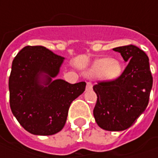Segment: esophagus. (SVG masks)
Listing matches in <instances>:
<instances>
[{"label":"esophagus","instance_id":"34e87169","mask_svg":"<svg viewBox=\"0 0 158 158\" xmlns=\"http://www.w3.org/2000/svg\"><path fill=\"white\" fill-rule=\"evenodd\" d=\"M92 88H93V85H92V83H91V82H87V83H86V86H85V90H86V91H90Z\"/></svg>","mask_w":158,"mask_h":158}]
</instances>
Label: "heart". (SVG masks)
Returning <instances> with one entry per match:
<instances>
[{"label": "heart", "mask_w": 158, "mask_h": 158, "mask_svg": "<svg viewBox=\"0 0 158 158\" xmlns=\"http://www.w3.org/2000/svg\"><path fill=\"white\" fill-rule=\"evenodd\" d=\"M122 72V65L119 61L112 58H101L96 60L88 70L91 75L103 73L106 79H114Z\"/></svg>", "instance_id": "heart-1"}]
</instances>
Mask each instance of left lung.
Returning a JSON list of instances; mask_svg holds the SVG:
<instances>
[{"label":"left lung","mask_w":158,"mask_h":158,"mask_svg":"<svg viewBox=\"0 0 158 158\" xmlns=\"http://www.w3.org/2000/svg\"><path fill=\"white\" fill-rule=\"evenodd\" d=\"M128 65L113 81L94 86L97 102L94 116L99 127L107 131H123L133 125L149 103L153 79L149 57L135 45L116 47Z\"/></svg>","instance_id":"obj_1"}]
</instances>
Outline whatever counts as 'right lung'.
Segmentation results:
<instances>
[{
  "instance_id": "add662e5",
  "label": "right lung",
  "mask_w": 158,
  "mask_h": 158,
  "mask_svg": "<svg viewBox=\"0 0 158 158\" xmlns=\"http://www.w3.org/2000/svg\"><path fill=\"white\" fill-rule=\"evenodd\" d=\"M64 57L45 47L26 46L15 56L8 80L10 108L21 126L37 135L62 130L72 102L85 82L56 79Z\"/></svg>"
}]
</instances>
